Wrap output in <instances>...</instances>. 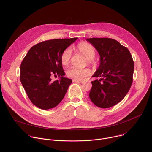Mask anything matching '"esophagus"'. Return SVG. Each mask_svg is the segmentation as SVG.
<instances>
[{"mask_svg":"<svg viewBox=\"0 0 152 152\" xmlns=\"http://www.w3.org/2000/svg\"><path fill=\"white\" fill-rule=\"evenodd\" d=\"M73 82H77V83H82V82H83V81L77 80H75V79L73 80Z\"/></svg>","mask_w":152,"mask_h":152,"instance_id":"obj_1","label":"esophagus"}]
</instances>
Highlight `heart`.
<instances>
[{
    "label": "heart",
    "instance_id": "b5f03b06",
    "mask_svg": "<svg viewBox=\"0 0 152 152\" xmlns=\"http://www.w3.org/2000/svg\"><path fill=\"white\" fill-rule=\"evenodd\" d=\"M76 49L83 55L89 64H92L93 59L96 56V50L94 48L86 42H81L76 46ZM72 57V49L67 48L65 49L61 55V61L64 66H67L70 61ZM91 73L89 69H79L77 67H70L67 72V77L77 80H83Z\"/></svg>",
    "mask_w": 152,
    "mask_h": 152
}]
</instances>
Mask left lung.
I'll use <instances>...</instances> for the list:
<instances>
[{"label": "left lung", "mask_w": 152, "mask_h": 152, "mask_svg": "<svg viewBox=\"0 0 152 152\" xmlns=\"http://www.w3.org/2000/svg\"><path fill=\"white\" fill-rule=\"evenodd\" d=\"M90 42L97 50L99 67L92 77H99L91 82L89 94L92 102L101 108L112 107L126 96L133 81L134 62L126 47L109 38H91Z\"/></svg>", "instance_id": "1"}]
</instances>
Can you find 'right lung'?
<instances>
[{"mask_svg":"<svg viewBox=\"0 0 152 152\" xmlns=\"http://www.w3.org/2000/svg\"><path fill=\"white\" fill-rule=\"evenodd\" d=\"M77 38L55 39L32 46L21 63L20 81L31 102L42 110L56 106L72 80L65 75L61 61L62 52ZM60 76L53 81L52 76Z\"/></svg>","mask_w":152,"mask_h":152,"instance_id":"add662e5","label":"right lung"}]
</instances>
